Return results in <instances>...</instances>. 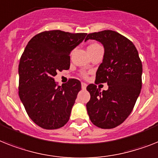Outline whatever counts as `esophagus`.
<instances>
[{
  "label": "esophagus",
  "instance_id": "1",
  "mask_svg": "<svg viewBox=\"0 0 158 158\" xmlns=\"http://www.w3.org/2000/svg\"><path fill=\"white\" fill-rule=\"evenodd\" d=\"M86 87H87V85L85 84V83H84V82H82L81 83L82 89H86Z\"/></svg>",
  "mask_w": 158,
  "mask_h": 158
}]
</instances>
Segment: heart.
I'll list each match as a JSON object with an SVG mask.
<instances>
[{"instance_id": "heart-1", "label": "heart", "mask_w": 158, "mask_h": 158, "mask_svg": "<svg viewBox=\"0 0 158 158\" xmlns=\"http://www.w3.org/2000/svg\"><path fill=\"white\" fill-rule=\"evenodd\" d=\"M96 46H99V45H98V44H91L90 46H89V48H92V47H96Z\"/></svg>"}]
</instances>
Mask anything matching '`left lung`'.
Returning <instances> with one entry per match:
<instances>
[{
    "label": "left lung",
    "mask_w": 158,
    "mask_h": 158,
    "mask_svg": "<svg viewBox=\"0 0 158 158\" xmlns=\"http://www.w3.org/2000/svg\"><path fill=\"white\" fill-rule=\"evenodd\" d=\"M94 40L104 48L102 62L96 73V83L106 82L101 92L94 84L86 89L90 100L86 109L91 122L98 127L114 128L131 114L142 86V63L135 45L118 32L102 31L89 34L85 41Z\"/></svg>",
    "instance_id": "left-lung-1"
}]
</instances>
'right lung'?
Listing matches in <instances>:
<instances>
[{
    "label": "right lung",
    "mask_w": 158,
    "mask_h": 158,
    "mask_svg": "<svg viewBox=\"0 0 158 158\" xmlns=\"http://www.w3.org/2000/svg\"><path fill=\"white\" fill-rule=\"evenodd\" d=\"M86 35L44 31L34 36L25 48L18 65V93L31 120L42 128H60L69 119L81 85L70 79L60 86L54 77L69 69L70 53Z\"/></svg>",
    "instance_id": "obj_1"
}]
</instances>
